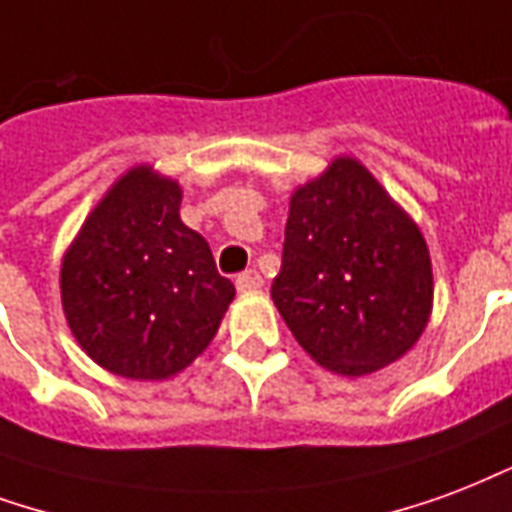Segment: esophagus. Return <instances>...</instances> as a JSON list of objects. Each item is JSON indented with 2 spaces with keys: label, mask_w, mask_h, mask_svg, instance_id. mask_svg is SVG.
Instances as JSON below:
<instances>
[{
  "label": "esophagus",
  "mask_w": 512,
  "mask_h": 512,
  "mask_svg": "<svg viewBox=\"0 0 512 512\" xmlns=\"http://www.w3.org/2000/svg\"><path fill=\"white\" fill-rule=\"evenodd\" d=\"M236 287L241 290V293H252V290H260V287H263V276L257 274L255 268H249V271H244V274H238Z\"/></svg>",
  "instance_id": "1"
}]
</instances>
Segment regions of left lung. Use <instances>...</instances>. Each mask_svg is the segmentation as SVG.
Instances as JSON below:
<instances>
[{
	"label": "left lung",
	"instance_id": "obj_1",
	"mask_svg": "<svg viewBox=\"0 0 512 512\" xmlns=\"http://www.w3.org/2000/svg\"><path fill=\"white\" fill-rule=\"evenodd\" d=\"M271 298L314 361L363 377L399 361L429 323V246L361 162L339 157L290 198Z\"/></svg>",
	"mask_w": 512,
	"mask_h": 512
}]
</instances>
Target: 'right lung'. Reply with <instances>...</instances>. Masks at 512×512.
<instances>
[{"label":"right lung","mask_w":512,"mask_h":512,"mask_svg":"<svg viewBox=\"0 0 512 512\" xmlns=\"http://www.w3.org/2000/svg\"><path fill=\"white\" fill-rule=\"evenodd\" d=\"M181 187L127 170L62 260V306L83 352L127 380H168L206 350L236 295L206 238L179 217Z\"/></svg>","instance_id":"add662e5"}]
</instances>
